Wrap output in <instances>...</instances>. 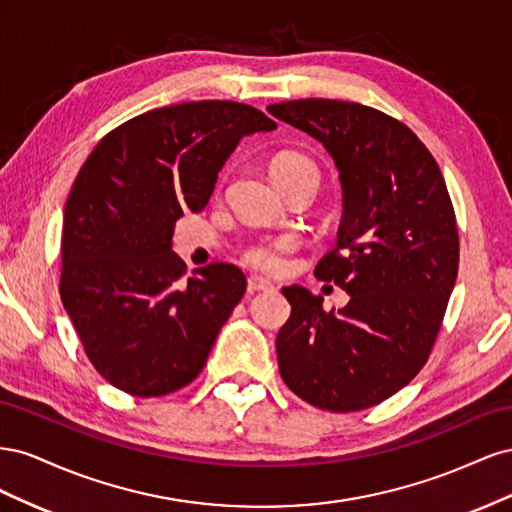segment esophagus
<instances>
[{"label":"esophagus","mask_w":512,"mask_h":512,"mask_svg":"<svg viewBox=\"0 0 512 512\" xmlns=\"http://www.w3.org/2000/svg\"><path fill=\"white\" fill-rule=\"evenodd\" d=\"M271 288H273V284H271V282H267V280H262V277H258V275H252L250 280H247V290H250V292L271 290Z\"/></svg>","instance_id":"esophagus-1"}]
</instances>
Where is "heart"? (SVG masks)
Instances as JSON below:
<instances>
[{
	"label": "heart",
	"mask_w": 512,
	"mask_h": 512,
	"mask_svg": "<svg viewBox=\"0 0 512 512\" xmlns=\"http://www.w3.org/2000/svg\"><path fill=\"white\" fill-rule=\"evenodd\" d=\"M273 175L277 181H286L292 177H312L320 181V170L312 158L303 153L286 151L273 160ZM299 247V239L292 235L280 237H262L247 243L241 250V258L247 267L265 271V273H282L288 267V256Z\"/></svg>",
	"instance_id": "b5f03b06"
}]
</instances>
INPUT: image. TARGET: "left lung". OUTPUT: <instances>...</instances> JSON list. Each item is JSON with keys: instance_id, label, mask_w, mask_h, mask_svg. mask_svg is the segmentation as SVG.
<instances>
[{"instance_id": "1", "label": "left lung", "mask_w": 512, "mask_h": 512, "mask_svg": "<svg viewBox=\"0 0 512 512\" xmlns=\"http://www.w3.org/2000/svg\"><path fill=\"white\" fill-rule=\"evenodd\" d=\"M269 113L327 149L344 188L337 245L316 277L350 294L339 312L301 286L277 333L288 389L307 404L356 412L423 369L459 269L455 209L438 162L406 123L359 102L290 100Z\"/></svg>"}]
</instances>
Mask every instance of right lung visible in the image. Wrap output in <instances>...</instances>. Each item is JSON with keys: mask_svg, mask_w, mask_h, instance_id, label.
I'll use <instances>...</instances> for the list:
<instances>
[{"mask_svg": "<svg viewBox=\"0 0 512 512\" xmlns=\"http://www.w3.org/2000/svg\"><path fill=\"white\" fill-rule=\"evenodd\" d=\"M275 130L230 100L153 108L108 132L76 175L61 230L59 294L87 359L119 391L162 397L203 371L245 275L211 262L185 277L170 250L203 211L239 141Z\"/></svg>", "mask_w": 512, "mask_h": 512, "instance_id": "obj_1", "label": "right lung"}]
</instances>
